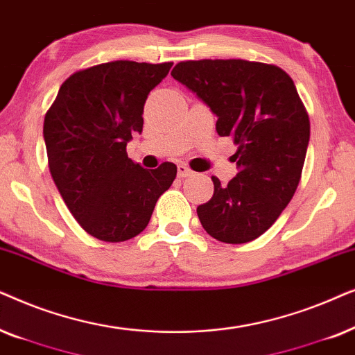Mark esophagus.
<instances>
[{"instance_id":"esophagus-1","label":"esophagus","mask_w":355,"mask_h":355,"mask_svg":"<svg viewBox=\"0 0 355 355\" xmlns=\"http://www.w3.org/2000/svg\"><path fill=\"white\" fill-rule=\"evenodd\" d=\"M177 173L180 178H185V177H190V175H193V170L190 167H187L185 164H178Z\"/></svg>"}]
</instances>
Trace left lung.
I'll return each instance as SVG.
<instances>
[{
    "instance_id": "1",
    "label": "left lung",
    "mask_w": 355,
    "mask_h": 355,
    "mask_svg": "<svg viewBox=\"0 0 355 355\" xmlns=\"http://www.w3.org/2000/svg\"><path fill=\"white\" fill-rule=\"evenodd\" d=\"M173 79L212 113L219 136L237 146L239 173L198 206L201 225L224 243H247L276 222L299 187L310 120L295 84L279 66L247 60L180 61Z\"/></svg>"
}]
</instances>
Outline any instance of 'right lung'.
Masks as SVG:
<instances>
[{
  "label": "right lung",
  "mask_w": 355,
  "mask_h": 355,
  "mask_svg": "<svg viewBox=\"0 0 355 355\" xmlns=\"http://www.w3.org/2000/svg\"><path fill=\"white\" fill-rule=\"evenodd\" d=\"M172 64L118 60L76 71L45 115L51 178L79 225L103 242L143 232L177 177L172 162L146 170L126 154L143 131L146 98Z\"/></svg>",
  "instance_id": "right-lung-1"
}]
</instances>
